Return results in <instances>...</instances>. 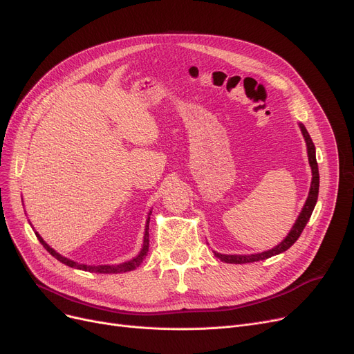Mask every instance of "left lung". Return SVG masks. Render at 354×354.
<instances>
[{"label": "left lung", "instance_id": "left-lung-1", "mask_svg": "<svg viewBox=\"0 0 354 354\" xmlns=\"http://www.w3.org/2000/svg\"><path fill=\"white\" fill-rule=\"evenodd\" d=\"M298 126L301 129V133L305 139L306 143V151H308V162L311 166V172H313V179H311V187H310V194L308 198H306V201L304 204L302 211L299 212L298 218L295 221V224L292 225L290 232L288 233V236L278 244L274 245L273 249L262 252V253H254V254H223V253H217V252H212L215 256H217L221 262L225 263H234V265H241V263H252V262H259V260H265L269 259L272 256L279 254L285 250H288L292 244H294L298 237L301 236L302 230L305 228L306 223H308L311 214L314 211V207L317 204V199H318V188H319V174H318V165H317V159H315V146L311 140V137L306 131L305 126L302 122H298Z\"/></svg>", "mask_w": 354, "mask_h": 354}]
</instances>
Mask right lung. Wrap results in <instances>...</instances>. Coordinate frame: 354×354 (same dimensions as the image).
I'll use <instances>...</instances> for the list:
<instances>
[{"mask_svg": "<svg viewBox=\"0 0 354 354\" xmlns=\"http://www.w3.org/2000/svg\"><path fill=\"white\" fill-rule=\"evenodd\" d=\"M150 214H151V211H149L146 225H145V236H143L142 250L139 252V254L134 256L130 260H127V262H122V263H118V265H98V266H94V265H84V263L73 262V260H71V259H68V257H65L62 254H59L55 249H52L50 245L41 239V236L37 232H35V234L39 239V241L43 244V248L46 250H48L53 257H56L59 262H62L64 265H66L69 268L85 270V272H95V273H122V272H130V270H134L136 268H139L143 263L145 257L147 256V252H149V221H150ZM30 225H32V224H30Z\"/></svg>", "mask_w": 354, "mask_h": 354, "instance_id": "obj_1", "label": "right lung"}]
</instances>
